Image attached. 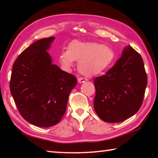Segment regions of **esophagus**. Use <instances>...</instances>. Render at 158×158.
<instances>
[{"mask_svg": "<svg viewBox=\"0 0 158 158\" xmlns=\"http://www.w3.org/2000/svg\"><path fill=\"white\" fill-rule=\"evenodd\" d=\"M85 81H86V79H84V78H78V82L79 84H82V83H84Z\"/></svg>", "mask_w": 158, "mask_h": 158, "instance_id": "esophagus-1", "label": "esophagus"}]
</instances>
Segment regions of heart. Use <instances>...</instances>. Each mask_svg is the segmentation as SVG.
I'll list each match as a JSON object with an SVG mask.
<instances>
[{
	"mask_svg": "<svg viewBox=\"0 0 158 158\" xmlns=\"http://www.w3.org/2000/svg\"><path fill=\"white\" fill-rule=\"evenodd\" d=\"M116 58V52L111 47L93 42L73 40L68 51L59 55V61L65 69H69L73 61H78V69L81 74L91 77L103 73L111 66Z\"/></svg>",
	"mask_w": 158,
	"mask_h": 158,
	"instance_id": "heart-1",
	"label": "heart"
}]
</instances>
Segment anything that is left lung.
Segmentation results:
<instances>
[{"mask_svg":"<svg viewBox=\"0 0 158 158\" xmlns=\"http://www.w3.org/2000/svg\"><path fill=\"white\" fill-rule=\"evenodd\" d=\"M96 114L102 121L120 123L140 109L147 85V75L141 56L130 46L105 75L94 80Z\"/></svg>","mask_w":158,"mask_h":158,"instance_id":"1","label":"left lung"}]
</instances>
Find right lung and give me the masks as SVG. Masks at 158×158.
I'll list each match as a JSON object with an SVG mask.
<instances>
[{"mask_svg": "<svg viewBox=\"0 0 158 158\" xmlns=\"http://www.w3.org/2000/svg\"><path fill=\"white\" fill-rule=\"evenodd\" d=\"M54 37L39 40L19 56L12 67L10 92L23 118L37 127L56 125L65 113L77 78L53 63L47 52Z\"/></svg>", "mask_w": 158, "mask_h": 158, "instance_id": "1", "label": "right lung"}]
</instances>
